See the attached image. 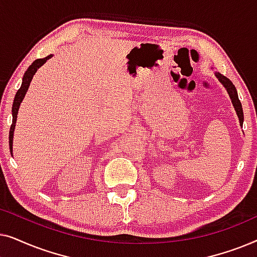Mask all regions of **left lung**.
<instances>
[{"mask_svg": "<svg viewBox=\"0 0 257 257\" xmlns=\"http://www.w3.org/2000/svg\"><path fill=\"white\" fill-rule=\"evenodd\" d=\"M214 75H215L217 80H219V82L222 84V86L224 87V89H226L228 94H229L231 104H233L234 110H235V112H236V114H237L238 121H240V126H242V125H243V110H242L241 101H240V99H238L236 87L234 86V84L231 83L230 80L227 78V77H224L223 75H221L220 72L215 71V72H214Z\"/></svg>", "mask_w": 257, "mask_h": 257, "instance_id": "1", "label": "left lung"}]
</instances>
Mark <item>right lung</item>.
<instances>
[{
    "label": "right lung",
    "instance_id": "add662e5",
    "mask_svg": "<svg viewBox=\"0 0 257 257\" xmlns=\"http://www.w3.org/2000/svg\"><path fill=\"white\" fill-rule=\"evenodd\" d=\"M52 57V55H49L48 57L45 58H40L36 59V61L33 62L29 68L27 69V71L24 72V76L22 78V84H21V87L17 90L16 96L14 98V103H13V107H12V113H13V124L10 126V131H9V147H10V152L13 154V139H14V131H15V126H16V120H17V113H19V108L20 105L22 103L23 98L26 97V93L28 89H29L31 80H33V77L38 69L41 68L42 65L44 64L48 59H50Z\"/></svg>",
    "mask_w": 257,
    "mask_h": 257
}]
</instances>
